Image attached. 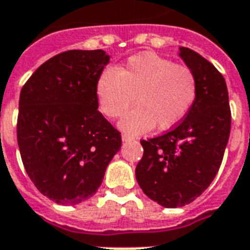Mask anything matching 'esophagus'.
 I'll return each mask as SVG.
<instances>
[{
  "label": "esophagus",
  "instance_id": "1",
  "mask_svg": "<svg viewBox=\"0 0 250 250\" xmlns=\"http://www.w3.org/2000/svg\"><path fill=\"white\" fill-rule=\"evenodd\" d=\"M133 140V138L132 136H129V135H127V133H123V135H122V142H132Z\"/></svg>",
  "mask_w": 250,
  "mask_h": 250
}]
</instances>
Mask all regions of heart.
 <instances>
[{"label":"heart","instance_id":"obj_1","mask_svg":"<svg viewBox=\"0 0 250 250\" xmlns=\"http://www.w3.org/2000/svg\"><path fill=\"white\" fill-rule=\"evenodd\" d=\"M197 93L193 70L153 52L133 55L117 70L106 68L95 83L106 117L119 118L138 104L119 123L129 133L146 132L156 125L159 129L173 128L188 115Z\"/></svg>","mask_w":250,"mask_h":250}]
</instances>
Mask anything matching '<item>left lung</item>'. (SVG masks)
<instances>
[{
    "label": "left lung",
    "mask_w": 250,
    "mask_h": 250,
    "mask_svg": "<svg viewBox=\"0 0 250 250\" xmlns=\"http://www.w3.org/2000/svg\"><path fill=\"white\" fill-rule=\"evenodd\" d=\"M180 57L198 83L195 102L169 132L142 140L136 180L146 197L167 208L188 205L216 176L231 131L227 83L208 60L186 47Z\"/></svg>",
    "instance_id": "8db88e82"
}]
</instances>
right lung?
Masks as SVG:
<instances>
[{
	"instance_id": "1",
	"label": "right lung",
	"mask_w": 250,
	"mask_h": 250,
	"mask_svg": "<svg viewBox=\"0 0 250 250\" xmlns=\"http://www.w3.org/2000/svg\"><path fill=\"white\" fill-rule=\"evenodd\" d=\"M110 56L72 49L42 64L19 95L17 138L30 180L59 205L93 197L122 146L98 111L95 83Z\"/></svg>"
}]
</instances>
